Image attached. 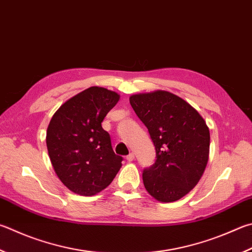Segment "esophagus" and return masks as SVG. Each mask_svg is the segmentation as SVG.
Wrapping results in <instances>:
<instances>
[{
  "instance_id": "esophagus-1",
  "label": "esophagus",
  "mask_w": 252,
  "mask_h": 252,
  "mask_svg": "<svg viewBox=\"0 0 252 252\" xmlns=\"http://www.w3.org/2000/svg\"><path fill=\"white\" fill-rule=\"evenodd\" d=\"M126 159H127V161H129V162L133 161V159H134V154H133V153H130V154L126 157Z\"/></svg>"
}]
</instances>
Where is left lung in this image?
Returning <instances> with one entry per match:
<instances>
[{
    "mask_svg": "<svg viewBox=\"0 0 252 252\" xmlns=\"http://www.w3.org/2000/svg\"><path fill=\"white\" fill-rule=\"evenodd\" d=\"M130 103L155 146V161L142 173L145 189L159 202H175L194 189L207 165L208 126L189 103L167 91L131 95Z\"/></svg>",
    "mask_w": 252,
    "mask_h": 252,
    "instance_id": "obj_1",
    "label": "left lung"
}]
</instances>
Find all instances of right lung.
Here are the masks:
<instances>
[{"label": "right lung", "mask_w": 252, "mask_h": 252, "mask_svg": "<svg viewBox=\"0 0 252 252\" xmlns=\"http://www.w3.org/2000/svg\"><path fill=\"white\" fill-rule=\"evenodd\" d=\"M119 98L106 88L90 87L63 103L49 122L50 161L59 180L76 194L95 195L120 170L123 158L113 152L110 134L101 126Z\"/></svg>", "instance_id": "obj_1"}]
</instances>
